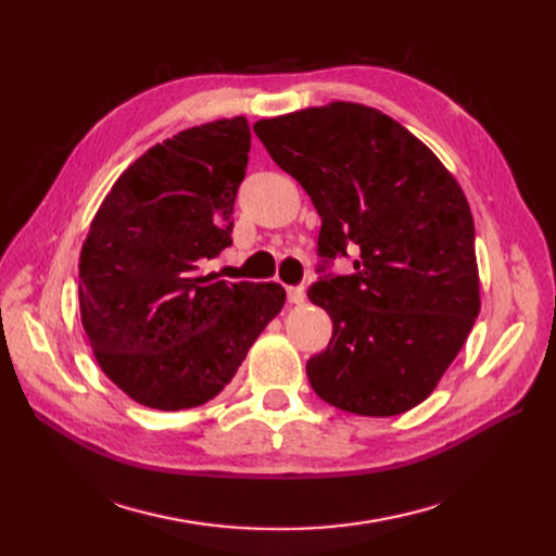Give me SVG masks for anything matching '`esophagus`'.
<instances>
[{"label": "esophagus", "mask_w": 556, "mask_h": 556, "mask_svg": "<svg viewBox=\"0 0 556 556\" xmlns=\"http://www.w3.org/2000/svg\"><path fill=\"white\" fill-rule=\"evenodd\" d=\"M304 299H306L304 288H301V285H290V288H288V301H290V304H304Z\"/></svg>", "instance_id": "obj_1"}]
</instances>
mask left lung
Instances as JSON below:
<instances>
[{
  "mask_svg": "<svg viewBox=\"0 0 556 556\" xmlns=\"http://www.w3.org/2000/svg\"><path fill=\"white\" fill-rule=\"evenodd\" d=\"M252 129L323 217L325 262L357 252L355 274L323 276L308 290L333 323L327 350L306 364L315 394L366 417L415 408L480 313L476 227L457 178L364 104L311 106Z\"/></svg>",
  "mask_w": 556,
  "mask_h": 556,
  "instance_id": "8db88e82",
  "label": "left lung"
}]
</instances>
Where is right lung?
Returning <instances> with one entry per match:
<instances>
[{
	"label": "right lung",
	"mask_w": 556,
	"mask_h": 556,
	"mask_svg": "<svg viewBox=\"0 0 556 556\" xmlns=\"http://www.w3.org/2000/svg\"><path fill=\"white\" fill-rule=\"evenodd\" d=\"M248 153L243 115L178 131L129 164L92 217L80 323L102 371L146 408L188 410L220 394L285 306L278 282L199 271L231 245Z\"/></svg>",
	"instance_id": "obj_1"
}]
</instances>
